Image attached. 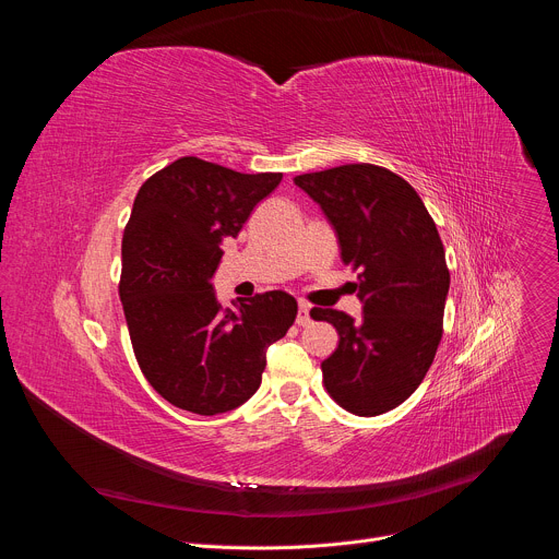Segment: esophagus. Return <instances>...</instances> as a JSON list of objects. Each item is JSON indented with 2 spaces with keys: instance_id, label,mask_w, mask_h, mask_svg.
I'll list each match as a JSON object with an SVG mask.
<instances>
[{
  "instance_id": "34e87169",
  "label": "esophagus",
  "mask_w": 559,
  "mask_h": 559,
  "mask_svg": "<svg viewBox=\"0 0 559 559\" xmlns=\"http://www.w3.org/2000/svg\"><path fill=\"white\" fill-rule=\"evenodd\" d=\"M309 321H311V305L305 302V300H300V302H298V313H296V323H298L300 328H305V325H309Z\"/></svg>"
}]
</instances>
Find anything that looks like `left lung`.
<instances>
[{"label": "left lung", "instance_id": "left-lung-1", "mask_svg": "<svg viewBox=\"0 0 559 559\" xmlns=\"http://www.w3.org/2000/svg\"><path fill=\"white\" fill-rule=\"evenodd\" d=\"M294 183L334 225L343 263L360 270V321L311 309L338 332L323 384L349 414H386L418 389L442 338L449 267L438 227L418 192L380 166H338Z\"/></svg>", "mask_w": 559, "mask_h": 559}]
</instances>
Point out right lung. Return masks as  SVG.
Segmentation results:
<instances>
[{
	"mask_svg": "<svg viewBox=\"0 0 559 559\" xmlns=\"http://www.w3.org/2000/svg\"><path fill=\"white\" fill-rule=\"evenodd\" d=\"M281 179L181 156L136 192L119 296L143 376L179 409L216 416L243 405L261 384L267 347L294 325L298 305L281 289L238 307H221L212 289L221 246Z\"/></svg>",
	"mask_w": 559,
	"mask_h": 559,
	"instance_id": "1",
	"label": "right lung"
}]
</instances>
